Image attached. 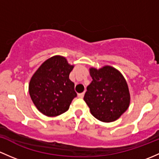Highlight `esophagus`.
Listing matches in <instances>:
<instances>
[{"instance_id":"obj_1","label":"esophagus","mask_w":159,"mask_h":159,"mask_svg":"<svg viewBox=\"0 0 159 159\" xmlns=\"http://www.w3.org/2000/svg\"><path fill=\"white\" fill-rule=\"evenodd\" d=\"M83 96H84V93H79V94H78V97L80 98V99H82V98H83Z\"/></svg>"}]
</instances>
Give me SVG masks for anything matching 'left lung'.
<instances>
[{
  "label": "left lung",
  "instance_id": "8db88e82",
  "mask_svg": "<svg viewBox=\"0 0 159 159\" xmlns=\"http://www.w3.org/2000/svg\"><path fill=\"white\" fill-rule=\"evenodd\" d=\"M93 81L83 99L91 114L98 120L111 122L117 120L130 104L129 86L123 75L111 66L89 68Z\"/></svg>",
  "mask_w": 159,
  "mask_h": 159
}]
</instances>
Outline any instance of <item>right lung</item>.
Masks as SVG:
<instances>
[{
    "label": "right lung",
    "mask_w": 159,
    "mask_h": 159,
    "mask_svg": "<svg viewBox=\"0 0 159 159\" xmlns=\"http://www.w3.org/2000/svg\"><path fill=\"white\" fill-rule=\"evenodd\" d=\"M74 66L66 57L56 55L43 62L29 83V93L34 106L43 115L54 117L66 112L76 96L69 75Z\"/></svg>",
    "instance_id": "right-lung-1"
}]
</instances>
